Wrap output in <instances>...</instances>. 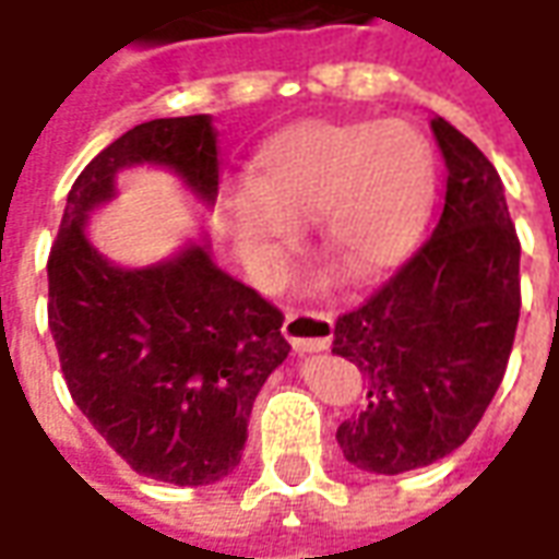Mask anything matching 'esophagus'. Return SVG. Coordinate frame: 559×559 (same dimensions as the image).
I'll use <instances>...</instances> for the list:
<instances>
[{"mask_svg":"<svg viewBox=\"0 0 559 559\" xmlns=\"http://www.w3.org/2000/svg\"><path fill=\"white\" fill-rule=\"evenodd\" d=\"M284 335L296 350H326L332 341V314L326 311H290L284 320Z\"/></svg>","mask_w":559,"mask_h":559,"instance_id":"esophagus-1","label":"esophagus"}]
</instances>
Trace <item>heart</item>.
Here are the masks:
<instances>
[{"label": "heart", "mask_w": 559, "mask_h": 559, "mask_svg": "<svg viewBox=\"0 0 559 559\" xmlns=\"http://www.w3.org/2000/svg\"><path fill=\"white\" fill-rule=\"evenodd\" d=\"M437 167L407 122L308 119L269 138L251 182L227 197L224 218L263 284H275L320 218L326 254L350 275L399 266L431 218Z\"/></svg>", "instance_id": "heart-1"}]
</instances>
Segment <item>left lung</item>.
<instances>
[{"label":"left lung","mask_w":559,"mask_h":559,"mask_svg":"<svg viewBox=\"0 0 559 559\" xmlns=\"http://www.w3.org/2000/svg\"><path fill=\"white\" fill-rule=\"evenodd\" d=\"M431 131L445 200L431 239L338 317L332 353L359 368L362 411L338 425L353 467L399 476L467 440L500 389L521 314V242L493 164L445 119Z\"/></svg>","instance_id":"obj_1"}]
</instances>
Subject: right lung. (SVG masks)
<instances>
[{"label":"right lung","mask_w":559,"mask_h":559,"mask_svg":"<svg viewBox=\"0 0 559 559\" xmlns=\"http://www.w3.org/2000/svg\"><path fill=\"white\" fill-rule=\"evenodd\" d=\"M160 164L212 203L218 131L206 114L152 119L98 152L71 185L47 260V320L68 392L116 455L148 479L212 485L236 469L257 392L290 344L284 314L221 272L206 245L119 269L86 239L122 167Z\"/></svg>","instance_id":"1"}]
</instances>
